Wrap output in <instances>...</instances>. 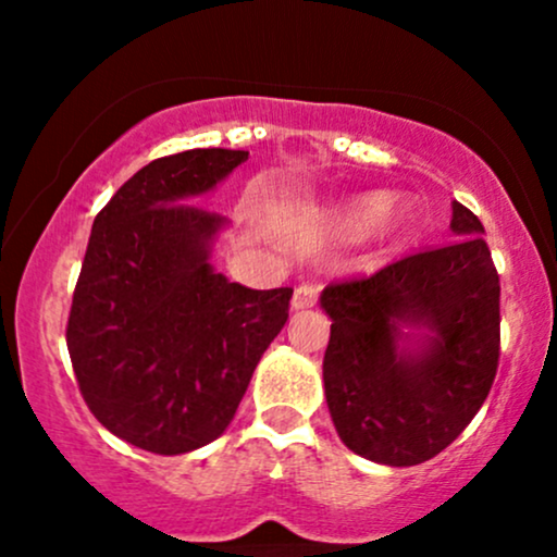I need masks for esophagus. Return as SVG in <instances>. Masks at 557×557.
<instances>
[{"instance_id":"1","label":"esophagus","mask_w":557,"mask_h":557,"mask_svg":"<svg viewBox=\"0 0 557 557\" xmlns=\"http://www.w3.org/2000/svg\"><path fill=\"white\" fill-rule=\"evenodd\" d=\"M319 290L314 283H300L296 290H293V309H311L317 304Z\"/></svg>"}]
</instances>
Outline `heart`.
<instances>
[{"mask_svg":"<svg viewBox=\"0 0 557 557\" xmlns=\"http://www.w3.org/2000/svg\"><path fill=\"white\" fill-rule=\"evenodd\" d=\"M380 207L382 196H356L337 212V222H341L345 230H359L372 222V230L380 238H393V235H398L400 230L406 227V216H403V212H398L395 207Z\"/></svg>","mask_w":557,"mask_h":557,"instance_id":"heart-1","label":"heart"}]
</instances>
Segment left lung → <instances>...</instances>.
<instances>
[{"instance_id":"obj_1","label":"left lung","mask_w":557,"mask_h":557,"mask_svg":"<svg viewBox=\"0 0 557 557\" xmlns=\"http://www.w3.org/2000/svg\"><path fill=\"white\" fill-rule=\"evenodd\" d=\"M450 230L447 246L332 283L319 298L332 319L322 367L330 417L345 447L374 463L430 461L469 426L495 380L500 277L482 222L458 201Z\"/></svg>"}]
</instances>
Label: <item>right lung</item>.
<instances>
[{
  "label": "right lung",
  "mask_w": 557,
  "mask_h": 557,
  "mask_svg": "<svg viewBox=\"0 0 557 557\" xmlns=\"http://www.w3.org/2000/svg\"><path fill=\"white\" fill-rule=\"evenodd\" d=\"M248 151L190 149L138 170L96 214L67 319L86 406L125 443L181 456L220 437L287 322L293 287L214 272L225 216L196 207Z\"/></svg>",
  "instance_id": "right-lung-1"
}]
</instances>
